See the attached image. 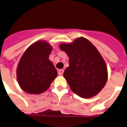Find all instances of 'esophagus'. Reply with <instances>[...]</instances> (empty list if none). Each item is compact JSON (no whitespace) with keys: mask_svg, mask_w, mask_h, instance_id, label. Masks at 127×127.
<instances>
[{"mask_svg":"<svg viewBox=\"0 0 127 127\" xmlns=\"http://www.w3.org/2000/svg\"><path fill=\"white\" fill-rule=\"evenodd\" d=\"M64 69H60V71H58V74H59V76H62L63 74H64Z\"/></svg>","mask_w":127,"mask_h":127,"instance_id":"obj_1","label":"esophagus"}]
</instances>
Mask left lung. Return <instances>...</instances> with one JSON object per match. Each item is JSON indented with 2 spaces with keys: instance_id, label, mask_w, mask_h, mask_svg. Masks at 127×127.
Listing matches in <instances>:
<instances>
[{
  "instance_id": "1",
  "label": "left lung",
  "mask_w": 127,
  "mask_h": 127,
  "mask_svg": "<svg viewBox=\"0 0 127 127\" xmlns=\"http://www.w3.org/2000/svg\"><path fill=\"white\" fill-rule=\"evenodd\" d=\"M69 57V66L64 77L70 89L84 98L94 97L104 87L108 80L107 66L96 47L80 37L69 43L60 45Z\"/></svg>"
}]
</instances>
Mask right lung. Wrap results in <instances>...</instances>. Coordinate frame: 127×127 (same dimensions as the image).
Wrapping results in <instances>:
<instances>
[{
    "label": "right lung",
    "mask_w": 127,
    "mask_h": 127,
    "mask_svg": "<svg viewBox=\"0 0 127 127\" xmlns=\"http://www.w3.org/2000/svg\"><path fill=\"white\" fill-rule=\"evenodd\" d=\"M53 47L44 40L31 45L25 50L17 67L19 85L27 93L40 94L46 91L58 72L49 57Z\"/></svg>",
    "instance_id": "add662e5"
}]
</instances>
